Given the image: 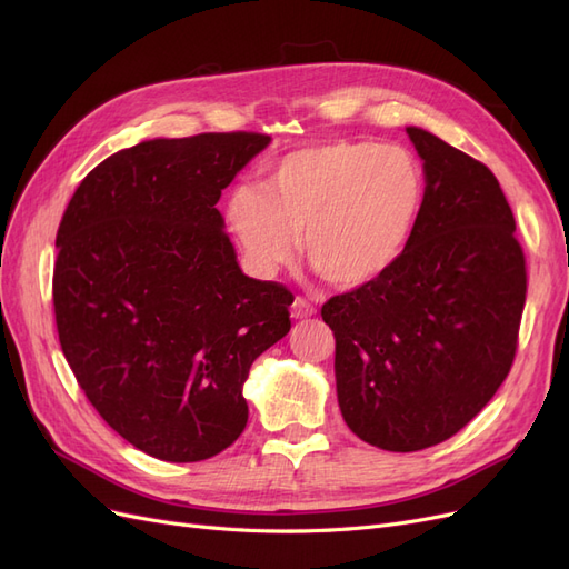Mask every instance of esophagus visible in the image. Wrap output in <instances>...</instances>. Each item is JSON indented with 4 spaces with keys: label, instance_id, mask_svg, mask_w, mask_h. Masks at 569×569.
Instances as JSON below:
<instances>
[{
    "label": "esophagus",
    "instance_id": "obj_1",
    "mask_svg": "<svg viewBox=\"0 0 569 569\" xmlns=\"http://www.w3.org/2000/svg\"><path fill=\"white\" fill-rule=\"evenodd\" d=\"M311 316H316V306L303 297H297L295 303H291V318L303 320V318H311Z\"/></svg>",
    "mask_w": 569,
    "mask_h": 569
}]
</instances>
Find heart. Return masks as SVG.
<instances>
[{
  "label": "heart",
  "instance_id": "obj_1",
  "mask_svg": "<svg viewBox=\"0 0 569 569\" xmlns=\"http://www.w3.org/2000/svg\"><path fill=\"white\" fill-rule=\"evenodd\" d=\"M425 206V173L401 147L332 142L287 153L263 194L237 187L226 220L251 268L270 274L306 261L330 284L375 282L399 261Z\"/></svg>",
  "mask_w": 569,
  "mask_h": 569
}]
</instances>
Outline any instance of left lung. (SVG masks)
Masks as SVG:
<instances>
[{
	"mask_svg": "<svg viewBox=\"0 0 569 569\" xmlns=\"http://www.w3.org/2000/svg\"><path fill=\"white\" fill-rule=\"evenodd\" d=\"M425 161V206L382 278L332 297L337 399L349 429L410 453L468 425L503 385L527 297L525 253L491 170L406 128Z\"/></svg>",
	"mask_w": 569,
	"mask_h": 569,
	"instance_id": "left-lung-1",
	"label": "left lung"
}]
</instances>
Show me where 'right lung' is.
<instances>
[{"label": "right lung", "instance_id": "1", "mask_svg": "<svg viewBox=\"0 0 569 569\" xmlns=\"http://www.w3.org/2000/svg\"><path fill=\"white\" fill-rule=\"evenodd\" d=\"M261 132L149 140L80 182L57 232L51 297L63 356L116 432L197 462L244 432L253 360L291 327L295 295L239 270L216 203Z\"/></svg>", "mask_w": 569, "mask_h": 569}]
</instances>
